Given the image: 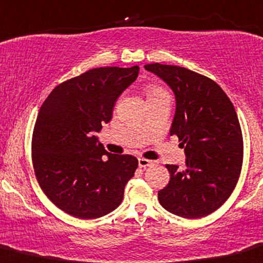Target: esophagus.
Returning a JSON list of instances; mask_svg holds the SVG:
<instances>
[{"mask_svg": "<svg viewBox=\"0 0 263 263\" xmlns=\"http://www.w3.org/2000/svg\"><path fill=\"white\" fill-rule=\"evenodd\" d=\"M154 165V161H151V160H147V159H143V157H140L139 159V166L145 168L147 166H153Z\"/></svg>", "mask_w": 263, "mask_h": 263, "instance_id": "esophagus-1", "label": "esophagus"}]
</instances>
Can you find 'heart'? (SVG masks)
Returning a JSON list of instances; mask_svg holds the SVG:
<instances>
[{
    "label": "heart",
    "instance_id": "b5f03b06",
    "mask_svg": "<svg viewBox=\"0 0 263 263\" xmlns=\"http://www.w3.org/2000/svg\"><path fill=\"white\" fill-rule=\"evenodd\" d=\"M146 95H147V98H157V97L168 96V92L161 85L148 84L146 87Z\"/></svg>",
    "mask_w": 263,
    "mask_h": 263
}]
</instances>
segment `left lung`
<instances>
[{
  "instance_id": "obj_1",
  "label": "left lung",
  "mask_w": 263,
  "mask_h": 263,
  "mask_svg": "<svg viewBox=\"0 0 263 263\" xmlns=\"http://www.w3.org/2000/svg\"><path fill=\"white\" fill-rule=\"evenodd\" d=\"M176 97L170 135L184 147L185 168L166 165L170 180L159 192L167 212L189 219L205 217L231 197L243 162V137L236 109L211 78L186 68L146 64Z\"/></svg>"
}]
</instances>
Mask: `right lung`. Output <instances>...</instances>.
Listing matches in <instances>:
<instances>
[{
    "mask_svg": "<svg viewBox=\"0 0 263 263\" xmlns=\"http://www.w3.org/2000/svg\"><path fill=\"white\" fill-rule=\"evenodd\" d=\"M140 68L102 66L60 83L37 113L31 141L35 176L44 194L63 212L95 219L113 212L139 160L112 155L92 132L112 120L121 93Z\"/></svg>",
    "mask_w": 263,
    "mask_h": 263,
    "instance_id": "obj_1",
    "label": "right lung"
}]
</instances>
